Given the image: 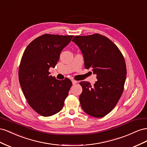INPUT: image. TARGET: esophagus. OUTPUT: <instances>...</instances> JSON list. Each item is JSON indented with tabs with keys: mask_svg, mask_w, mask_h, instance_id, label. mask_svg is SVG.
<instances>
[{
	"mask_svg": "<svg viewBox=\"0 0 147 147\" xmlns=\"http://www.w3.org/2000/svg\"><path fill=\"white\" fill-rule=\"evenodd\" d=\"M72 82H73V84H76L78 83V81L75 80H72Z\"/></svg>",
	"mask_w": 147,
	"mask_h": 147,
	"instance_id": "1",
	"label": "esophagus"
}]
</instances>
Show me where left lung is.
Returning <instances> with one entry per match:
<instances>
[{
  "label": "left lung",
  "mask_w": 147,
  "mask_h": 147,
  "mask_svg": "<svg viewBox=\"0 0 147 147\" xmlns=\"http://www.w3.org/2000/svg\"><path fill=\"white\" fill-rule=\"evenodd\" d=\"M72 41L81 50L85 68L97 74L93 86L80 82L81 107L89 115L102 118L113 110L122 95L127 73L124 58L110 39L97 33L76 36Z\"/></svg>",
  "instance_id": "left-lung-1"
}]
</instances>
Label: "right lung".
I'll return each mask as SVG.
<instances>
[{"mask_svg": "<svg viewBox=\"0 0 147 147\" xmlns=\"http://www.w3.org/2000/svg\"><path fill=\"white\" fill-rule=\"evenodd\" d=\"M73 36L43 34L33 40L23 54L18 70L20 86L29 106L41 116H52L63 107L72 82L68 78L57 80L49 70L57 65Z\"/></svg>", "mask_w": 147, "mask_h": 147, "instance_id": "obj_1", "label": "right lung"}]
</instances>
